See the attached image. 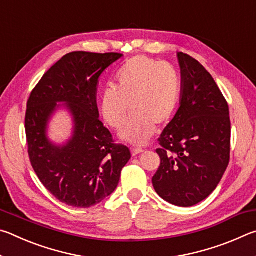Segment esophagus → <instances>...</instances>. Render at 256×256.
I'll return each instance as SVG.
<instances>
[{
	"label": "esophagus",
	"instance_id": "34e87169",
	"mask_svg": "<svg viewBox=\"0 0 256 256\" xmlns=\"http://www.w3.org/2000/svg\"><path fill=\"white\" fill-rule=\"evenodd\" d=\"M144 149H142V148H133L132 150H131V152H132V156H133V157H134V156H138V154H142V152H144Z\"/></svg>",
	"mask_w": 256,
	"mask_h": 256
}]
</instances>
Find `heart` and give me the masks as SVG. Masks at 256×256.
<instances>
[{
  "mask_svg": "<svg viewBox=\"0 0 256 256\" xmlns=\"http://www.w3.org/2000/svg\"><path fill=\"white\" fill-rule=\"evenodd\" d=\"M118 86L104 89L100 110L110 128L128 144L144 146L156 132L157 124H167L177 110L182 81L174 66L162 60L138 55L125 62L116 76Z\"/></svg>",
  "mask_w": 256,
  "mask_h": 256,
  "instance_id": "heart-1",
  "label": "heart"
}]
</instances>
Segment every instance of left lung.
Segmentation results:
<instances>
[{
    "label": "left lung",
    "mask_w": 256,
    "mask_h": 256,
    "mask_svg": "<svg viewBox=\"0 0 256 256\" xmlns=\"http://www.w3.org/2000/svg\"><path fill=\"white\" fill-rule=\"evenodd\" d=\"M180 108L159 138L160 166L152 177L158 196L192 206L214 192L229 164L230 118L226 99L202 64L177 53Z\"/></svg>",
    "instance_id": "1"
}]
</instances>
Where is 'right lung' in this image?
<instances>
[{"label": "right lung", "instance_id": "1", "mask_svg": "<svg viewBox=\"0 0 256 256\" xmlns=\"http://www.w3.org/2000/svg\"><path fill=\"white\" fill-rule=\"evenodd\" d=\"M122 56L72 52L55 63L30 94L24 120L30 162L42 185L68 206L100 203L118 188L120 172L131 158L128 146L114 144L99 120L97 107L99 78ZM62 106L72 116L74 130L66 144L56 145L46 128Z\"/></svg>", "mask_w": 256, "mask_h": 256}]
</instances>
